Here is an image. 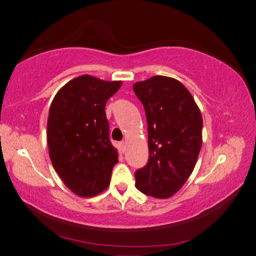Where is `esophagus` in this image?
<instances>
[{
    "mask_svg": "<svg viewBox=\"0 0 256 256\" xmlns=\"http://www.w3.org/2000/svg\"><path fill=\"white\" fill-rule=\"evenodd\" d=\"M120 152H123V154L125 152V150H126V144H125L124 141L120 144Z\"/></svg>",
    "mask_w": 256,
    "mask_h": 256,
    "instance_id": "obj_1",
    "label": "esophagus"
}]
</instances>
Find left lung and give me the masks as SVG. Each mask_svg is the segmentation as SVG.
Masks as SVG:
<instances>
[{
	"label": "left lung",
	"instance_id": "8db88e82",
	"mask_svg": "<svg viewBox=\"0 0 256 256\" xmlns=\"http://www.w3.org/2000/svg\"><path fill=\"white\" fill-rule=\"evenodd\" d=\"M148 123L149 159L136 172V186L146 196L167 198L185 184L202 146V116L178 80L154 76L134 84Z\"/></svg>",
	"mask_w": 256,
	"mask_h": 256
}]
</instances>
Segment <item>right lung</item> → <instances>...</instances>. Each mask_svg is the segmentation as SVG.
<instances>
[{
	"label": "right lung",
	"mask_w": 256,
	"mask_h": 256,
	"mask_svg": "<svg viewBox=\"0 0 256 256\" xmlns=\"http://www.w3.org/2000/svg\"><path fill=\"white\" fill-rule=\"evenodd\" d=\"M120 86V81L80 76L62 86L52 102L47 120L50 158L66 188L79 196H94L106 190L118 162L105 106Z\"/></svg>",
	"instance_id": "1"
}]
</instances>
